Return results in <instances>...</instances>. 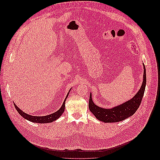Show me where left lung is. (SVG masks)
I'll list each match as a JSON object with an SVG mask.
<instances>
[{
    "label": "left lung",
    "mask_w": 160,
    "mask_h": 160,
    "mask_svg": "<svg viewBox=\"0 0 160 160\" xmlns=\"http://www.w3.org/2000/svg\"><path fill=\"white\" fill-rule=\"evenodd\" d=\"M143 65L144 69L143 80L141 88L133 98L126 102L111 109L99 108L93 103L91 98V93H90L89 108L91 112L95 116L97 119L105 123L119 122L131 117L135 113L141 104L145 89H146V67H145L144 64Z\"/></svg>",
    "instance_id": "left-lung-1"
}]
</instances>
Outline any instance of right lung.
Returning <instances> with one entry per match:
<instances>
[{"mask_svg":"<svg viewBox=\"0 0 160 160\" xmlns=\"http://www.w3.org/2000/svg\"><path fill=\"white\" fill-rule=\"evenodd\" d=\"M68 94H67L66 98L65 99L64 101H63V103H62L61 108L57 111L56 112L53 113L52 114L50 115H48L46 116H32L31 115H28L25 112H23V111L19 109L17 106L14 103V107H15V109H17V111H18V113L20 114L23 118H25L28 121H30L31 122H34V123H51L53 122L54 121L57 120V119H59L60 118V116L63 113L64 111H65V101L66 99L67 98V97H68Z\"/></svg>","mask_w":160,"mask_h":160,"instance_id":"obj_1","label":"right lung"}]
</instances>
